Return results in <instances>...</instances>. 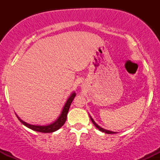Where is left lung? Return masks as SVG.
Listing matches in <instances>:
<instances>
[{"label": "left lung", "mask_w": 160, "mask_h": 160, "mask_svg": "<svg viewBox=\"0 0 160 160\" xmlns=\"http://www.w3.org/2000/svg\"><path fill=\"white\" fill-rule=\"evenodd\" d=\"M91 120H92V123L95 125V127H96L97 128H98V130H100V131L103 132H105V133H107V134H115V133H117V132H114L108 131V130H106V129H104V128H103L100 127V126H98V125H97L96 123H95V122H94V120H93L92 119V118H91Z\"/></svg>", "instance_id": "1"}]
</instances>
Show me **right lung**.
Instances as JSON below:
<instances>
[{"mask_svg":"<svg viewBox=\"0 0 160 160\" xmlns=\"http://www.w3.org/2000/svg\"><path fill=\"white\" fill-rule=\"evenodd\" d=\"M75 96H76V93L73 92L72 94L71 95V96L69 97L68 99L67 100V102H66V103L65 104V106H64L63 109H62V111L61 114L59 116V117H58V118L53 123L49 124L48 126H34V125H31V124L27 123V122H24V121L22 120L21 119H19V117H17L22 123L25 125V126H27L28 128L34 130V131L40 132H44V133L53 132L59 129V128H61L64 124H65L66 119H67V114L68 113L70 106H71V102H72V101L74 100Z\"/></svg>","mask_w":160,"mask_h":160,"instance_id":"right-lung-1","label":"right lung"}]
</instances>
